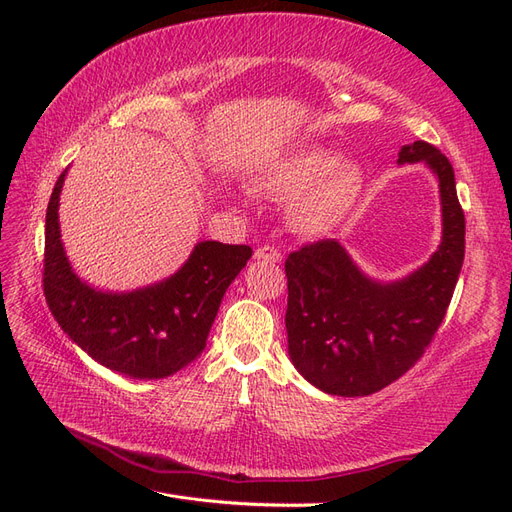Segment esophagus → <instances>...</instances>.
<instances>
[{
  "instance_id": "1",
  "label": "esophagus",
  "mask_w": 512,
  "mask_h": 512,
  "mask_svg": "<svg viewBox=\"0 0 512 512\" xmlns=\"http://www.w3.org/2000/svg\"><path fill=\"white\" fill-rule=\"evenodd\" d=\"M254 256H256L258 260H265V262H280V260H282L280 250H277V247H271V245L258 247V250L254 252Z\"/></svg>"
}]
</instances>
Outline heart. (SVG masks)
<instances>
[{
  "mask_svg": "<svg viewBox=\"0 0 512 512\" xmlns=\"http://www.w3.org/2000/svg\"><path fill=\"white\" fill-rule=\"evenodd\" d=\"M258 190L296 196L292 222L307 232L333 226L352 207L361 190V173L350 162H337L322 147H301L269 162L254 179Z\"/></svg>",
  "mask_w": 512,
  "mask_h": 512,
  "instance_id": "b5f03b06",
  "label": "heart"
}]
</instances>
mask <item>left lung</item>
<instances>
[{
    "mask_svg": "<svg viewBox=\"0 0 512 512\" xmlns=\"http://www.w3.org/2000/svg\"><path fill=\"white\" fill-rule=\"evenodd\" d=\"M399 164L425 162L440 183L442 243L404 280L367 277L335 239L286 258L288 354L301 376L342 397L371 395L421 359L444 320L466 252L455 173L440 149L404 145Z\"/></svg>",
    "mask_w": 512,
    "mask_h": 512,
    "instance_id": "left-lung-1",
    "label": "left lung"
}]
</instances>
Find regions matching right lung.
<instances>
[{
  "label": "right lung",
  "instance_id": "obj_1",
  "mask_svg": "<svg viewBox=\"0 0 512 512\" xmlns=\"http://www.w3.org/2000/svg\"><path fill=\"white\" fill-rule=\"evenodd\" d=\"M59 175L44 230L42 286L51 314L100 365L136 380L177 374L205 350L226 288L252 258L250 245L200 241L166 280L132 292H104L70 267L59 232Z\"/></svg>",
  "mask_w": 512,
  "mask_h": 512
}]
</instances>
